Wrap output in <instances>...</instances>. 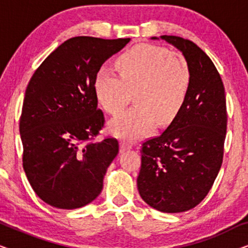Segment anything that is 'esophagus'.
Returning a JSON list of instances; mask_svg holds the SVG:
<instances>
[{"mask_svg": "<svg viewBox=\"0 0 248 248\" xmlns=\"http://www.w3.org/2000/svg\"><path fill=\"white\" fill-rule=\"evenodd\" d=\"M130 149H131V145L128 144L127 142L121 141V143H120V152H121V154H124L125 151L130 150Z\"/></svg>", "mask_w": 248, "mask_h": 248, "instance_id": "34e87169", "label": "esophagus"}]
</instances>
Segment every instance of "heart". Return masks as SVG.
<instances>
[{"mask_svg": "<svg viewBox=\"0 0 248 248\" xmlns=\"http://www.w3.org/2000/svg\"><path fill=\"white\" fill-rule=\"evenodd\" d=\"M120 74L106 66L94 78L97 99L108 114L118 115L134 93L137 106L109 123L115 137L134 141L147 137L155 123L169 124L177 116L191 86V70L182 54L155 45H140L117 60Z\"/></svg>", "mask_w": 248, "mask_h": 248, "instance_id": "b5f03b06", "label": "heart"}]
</instances>
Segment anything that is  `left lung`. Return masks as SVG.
<instances>
[{
    "instance_id": "obj_1",
    "label": "left lung",
    "mask_w": 248,
    "mask_h": 248,
    "mask_svg": "<svg viewBox=\"0 0 248 248\" xmlns=\"http://www.w3.org/2000/svg\"><path fill=\"white\" fill-rule=\"evenodd\" d=\"M160 38L184 55L191 70V86L169 126L142 144L138 189L151 208L178 213L205 198L221 167L226 96L215 64L198 45L177 36Z\"/></svg>"
}]
</instances>
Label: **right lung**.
Instances as JSON below:
<instances>
[{
	"label": "right lung",
	"instance_id": "add662e5",
	"mask_svg": "<svg viewBox=\"0 0 248 248\" xmlns=\"http://www.w3.org/2000/svg\"><path fill=\"white\" fill-rule=\"evenodd\" d=\"M130 38L74 37L50 53L27 86L20 117L27 178L39 199L59 209H78L103 189L118 142H90L104 126L94 78Z\"/></svg>",
	"mask_w": 248,
	"mask_h": 248
}]
</instances>
